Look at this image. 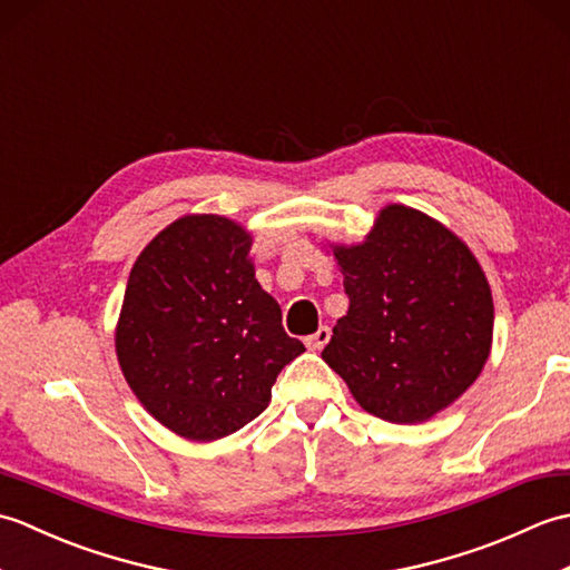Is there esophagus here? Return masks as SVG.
<instances>
[{
  "mask_svg": "<svg viewBox=\"0 0 570 570\" xmlns=\"http://www.w3.org/2000/svg\"><path fill=\"white\" fill-rule=\"evenodd\" d=\"M328 341H331V328L328 325H321L316 333L306 337V345H308V350H323Z\"/></svg>",
  "mask_w": 570,
  "mask_h": 570,
  "instance_id": "34e87169",
  "label": "esophagus"
}]
</instances>
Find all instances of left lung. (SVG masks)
<instances>
[{
  "mask_svg": "<svg viewBox=\"0 0 570 570\" xmlns=\"http://www.w3.org/2000/svg\"><path fill=\"white\" fill-rule=\"evenodd\" d=\"M350 298L323 360L357 404L392 423L426 421L478 380L492 345V294L451 229L390 205L357 247H335Z\"/></svg>",
  "mask_w": 570,
  "mask_h": 570,
  "instance_id": "1",
  "label": "left lung"
}]
</instances>
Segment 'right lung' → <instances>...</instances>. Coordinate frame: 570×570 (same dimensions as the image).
Here are the masks:
<instances>
[{
	"label": "right lung",
	"mask_w": 570,
	"mask_h": 570,
	"mask_svg": "<svg viewBox=\"0 0 570 570\" xmlns=\"http://www.w3.org/2000/svg\"><path fill=\"white\" fill-rule=\"evenodd\" d=\"M252 237L220 215H188L131 266L117 357L131 392L190 441L239 431L269 406L272 386L304 343L249 262Z\"/></svg>",
	"instance_id": "add662e5"
}]
</instances>
